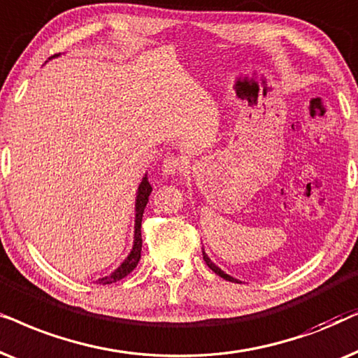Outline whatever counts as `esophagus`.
<instances>
[{"instance_id":"esophagus-1","label":"esophagus","mask_w":358,"mask_h":358,"mask_svg":"<svg viewBox=\"0 0 358 358\" xmlns=\"http://www.w3.org/2000/svg\"><path fill=\"white\" fill-rule=\"evenodd\" d=\"M185 170V162L180 157H166L162 165V171L164 175H176Z\"/></svg>"}]
</instances>
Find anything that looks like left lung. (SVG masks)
Here are the masks:
<instances>
[{
	"label": "left lung",
	"instance_id": "8db88e82",
	"mask_svg": "<svg viewBox=\"0 0 358 358\" xmlns=\"http://www.w3.org/2000/svg\"><path fill=\"white\" fill-rule=\"evenodd\" d=\"M203 259H204V262H206V265L209 266V268H211L213 271H214V273H217L219 276H221V278H224V280H227V282H239V280H236V278H232V276L231 275H227V273H224V271L221 270V268H219V266L217 265H214L213 264V262H211V259H209V257L206 255V254H204V252H203Z\"/></svg>",
	"mask_w": 358,
	"mask_h": 358
}]
</instances>
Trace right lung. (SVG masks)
Masks as SVG:
<instances>
[{
  "mask_svg": "<svg viewBox=\"0 0 358 358\" xmlns=\"http://www.w3.org/2000/svg\"><path fill=\"white\" fill-rule=\"evenodd\" d=\"M152 193V187L147 180V175L142 178L139 185V189H137V198H136V231H134V245H132L131 254L127 255V259L122 262L121 265L117 266L116 270L113 271L111 275L103 276V278L98 280L99 285H109L116 283L119 280H122L124 276H127L132 270L136 268L137 264H139L141 259V250H142V236H141V226H142V214H144V209L147 206V201H149V194Z\"/></svg>",
  "mask_w": 358,
  "mask_h": 358,
  "instance_id": "right-lung-1",
  "label": "right lung"
}]
</instances>
